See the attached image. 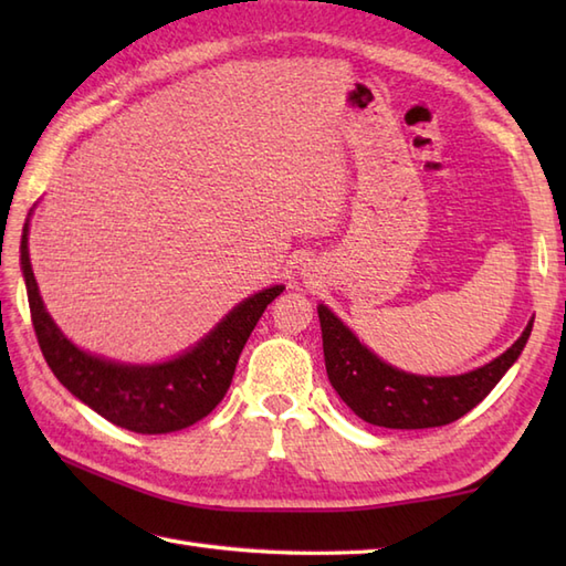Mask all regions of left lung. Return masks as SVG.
<instances>
[{
    "label": "left lung",
    "instance_id": "8db88e82",
    "mask_svg": "<svg viewBox=\"0 0 566 566\" xmlns=\"http://www.w3.org/2000/svg\"><path fill=\"white\" fill-rule=\"evenodd\" d=\"M323 357L333 389L353 411L379 428L420 430L448 426L484 401L531 338L533 321L494 363L460 377H418L381 363L331 308L318 306Z\"/></svg>",
    "mask_w": 566,
    "mask_h": 566
}]
</instances>
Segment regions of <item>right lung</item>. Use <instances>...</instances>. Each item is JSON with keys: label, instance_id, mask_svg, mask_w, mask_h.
<instances>
[{"label": "right lung", "instance_id": "add662e5", "mask_svg": "<svg viewBox=\"0 0 566 566\" xmlns=\"http://www.w3.org/2000/svg\"><path fill=\"white\" fill-rule=\"evenodd\" d=\"M27 235L29 226H23L21 270L27 280L33 331L48 367L53 369L57 381L92 411L118 428L143 432V436H160V432L195 426L221 403L252 328L258 326L268 304L284 290L282 284H276L245 298L195 350L170 363L150 367L118 365L77 350L57 331L41 302Z\"/></svg>", "mask_w": 566, "mask_h": 566}]
</instances>
